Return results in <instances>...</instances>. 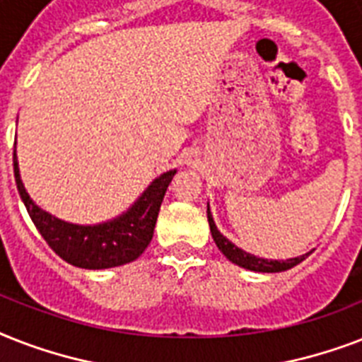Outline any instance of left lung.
I'll list each match as a JSON object with an SVG mask.
<instances>
[{"mask_svg":"<svg viewBox=\"0 0 362 362\" xmlns=\"http://www.w3.org/2000/svg\"><path fill=\"white\" fill-rule=\"evenodd\" d=\"M206 214H209V226H210V233H212V238H214L216 246L220 247V252L226 255L229 261H233L238 267H244V269L250 270H257V272H281V270L293 269L295 264H298L300 261L306 259V255H300V257H293V259H286V261H272V259H261L255 257L252 253L242 252L240 247H237L233 242L227 240L223 235H221L218 229H216V223L212 220V214H210V209L206 210Z\"/></svg>","mask_w":362,"mask_h":362,"instance_id":"left-lung-1","label":"left lung"}]
</instances>
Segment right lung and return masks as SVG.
Instances as JSON below:
<instances>
[{
  "label": "right lung",
  "mask_w": 362,
  "mask_h": 362,
  "mask_svg": "<svg viewBox=\"0 0 362 362\" xmlns=\"http://www.w3.org/2000/svg\"><path fill=\"white\" fill-rule=\"evenodd\" d=\"M14 180L25 210L37 231L47 244L67 263L78 269H112L131 263L141 255L153 237V227L158 221L159 206L163 203L165 192L169 187L176 170H169L150 184L142 197L136 201L127 214L103 226H73L52 218L33 204L25 193L18 175L16 153H13Z\"/></svg>",
  "instance_id": "add662e5"
}]
</instances>
